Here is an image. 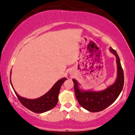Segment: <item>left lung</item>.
<instances>
[{"instance_id":"8db88e82","label":"left lung","mask_w":135,"mask_h":135,"mask_svg":"<svg viewBox=\"0 0 135 135\" xmlns=\"http://www.w3.org/2000/svg\"><path fill=\"white\" fill-rule=\"evenodd\" d=\"M109 50L115 56L117 66V79L113 84L101 91H85L79 89L78 82L73 79L77 101L82 108L88 111L97 112L105 109L117 99L123 89L124 75L120 58L115 50L110 47Z\"/></svg>"}]
</instances>
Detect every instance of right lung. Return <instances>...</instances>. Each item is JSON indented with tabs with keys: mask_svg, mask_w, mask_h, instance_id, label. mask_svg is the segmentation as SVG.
<instances>
[{
	"mask_svg": "<svg viewBox=\"0 0 135 135\" xmlns=\"http://www.w3.org/2000/svg\"><path fill=\"white\" fill-rule=\"evenodd\" d=\"M66 80V78H62L59 80L58 82L55 83L53 87L47 93L38 98L34 99H27L20 97L15 91L12 83L11 85L18 99L25 108L36 113H43L51 109L56 106L58 101V95L60 93V88Z\"/></svg>",
	"mask_w": 135,
	"mask_h": 135,
	"instance_id": "1",
	"label": "right lung"
}]
</instances>
